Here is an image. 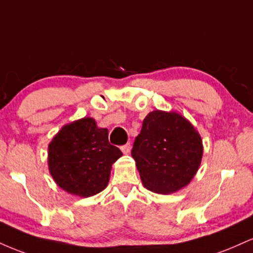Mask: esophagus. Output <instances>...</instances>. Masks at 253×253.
<instances>
[{
	"instance_id": "esophagus-1",
	"label": "esophagus",
	"mask_w": 253,
	"mask_h": 253,
	"mask_svg": "<svg viewBox=\"0 0 253 253\" xmlns=\"http://www.w3.org/2000/svg\"><path fill=\"white\" fill-rule=\"evenodd\" d=\"M121 151H123L125 155H128L130 152V143H127L126 145H124V146H121Z\"/></svg>"
}]
</instances>
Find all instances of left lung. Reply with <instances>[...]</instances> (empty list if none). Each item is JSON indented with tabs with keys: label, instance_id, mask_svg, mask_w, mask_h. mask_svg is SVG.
I'll use <instances>...</instances> for the list:
<instances>
[{
	"label": "left lung",
	"instance_id": "8db88e82",
	"mask_svg": "<svg viewBox=\"0 0 253 253\" xmlns=\"http://www.w3.org/2000/svg\"><path fill=\"white\" fill-rule=\"evenodd\" d=\"M202 155V140L195 127L178 113L163 110L147 114L132 149L144 187L163 195L189 184Z\"/></svg>",
	"mask_w": 253,
	"mask_h": 253
}]
</instances>
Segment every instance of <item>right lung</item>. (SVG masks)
Wrapping results in <instances>:
<instances>
[{
	"instance_id": "add662e5",
	"label": "right lung",
	"mask_w": 253,
	"mask_h": 253,
	"mask_svg": "<svg viewBox=\"0 0 253 253\" xmlns=\"http://www.w3.org/2000/svg\"><path fill=\"white\" fill-rule=\"evenodd\" d=\"M123 156L108 141V129L92 118L65 125L48 145V170L54 182L72 195L89 197L109 182L113 163Z\"/></svg>"
}]
</instances>
